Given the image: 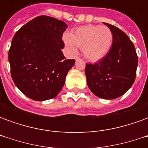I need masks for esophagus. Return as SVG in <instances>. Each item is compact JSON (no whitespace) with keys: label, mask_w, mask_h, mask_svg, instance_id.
<instances>
[{"label":"esophagus","mask_w":148,"mask_h":148,"mask_svg":"<svg viewBox=\"0 0 148 148\" xmlns=\"http://www.w3.org/2000/svg\"><path fill=\"white\" fill-rule=\"evenodd\" d=\"M74 58H75V60H76V61H78V60H81V58H79L78 56H75V57H74Z\"/></svg>","instance_id":"1"}]
</instances>
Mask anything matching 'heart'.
Wrapping results in <instances>:
<instances>
[{
  "label": "heart",
  "instance_id": "heart-1",
  "mask_svg": "<svg viewBox=\"0 0 148 148\" xmlns=\"http://www.w3.org/2000/svg\"><path fill=\"white\" fill-rule=\"evenodd\" d=\"M64 40L73 51H76L77 47L82 49L87 59L95 62L109 53L113 42V35L106 26L89 24L74 29L71 35H66Z\"/></svg>",
  "mask_w": 148,
  "mask_h": 148
}]
</instances>
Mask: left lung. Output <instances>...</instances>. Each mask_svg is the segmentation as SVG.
I'll return each instance as SVG.
<instances>
[{
    "label": "left lung",
    "mask_w": 148,
    "mask_h": 148,
    "mask_svg": "<svg viewBox=\"0 0 148 148\" xmlns=\"http://www.w3.org/2000/svg\"><path fill=\"white\" fill-rule=\"evenodd\" d=\"M113 35L109 52L94 64L87 63L86 76L90 90L98 97L114 99L122 96L133 85L138 57L135 46L126 34L112 24L104 23Z\"/></svg>",
    "instance_id": "1"
}]
</instances>
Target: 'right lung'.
<instances>
[{
    "label": "right lung",
    "instance_id": "add662e5",
    "mask_svg": "<svg viewBox=\"0 0 148 148\" xmlns=\"http://www.w3.org/2000/svg\"><path fill=\"white\" fill-rule=\"evenodd\" d=\"M63 21L39 16L21 27L12 40L8 51L11 76L24 95L34 101L57 96L63 87L74 59H66L62 49Z\"/></svg>",
    "mask_w": 148,
    "mask_h": 148
}]
</instances>
